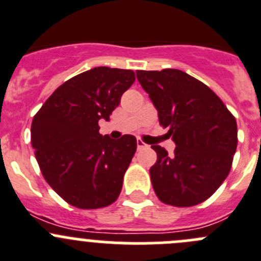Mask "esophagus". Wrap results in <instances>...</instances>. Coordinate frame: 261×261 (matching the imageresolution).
Returning a JSON list of instances; mask_svg holds the SVG:
<instances>
[{
    "label": "esophagus",
    "mask_w": 261,
    "mask_h": 261,
    "mask_svg": "<svg viewBox=\"0 0 261 261\" xmlns=\"http://www.w3.org/2000/svg\"><path fill=\"white\" fill-rule=\"evenodd\" d=\"M147 147V145H146L145 142H143L142 140H137V148L138 150H142V148Z\"/></svg>",
    "instance_id": "34e87169"
}]
</instances>
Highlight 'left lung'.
<instances>
[{"instance_id": "8db88e82", "label": "left lung", "mask_w": 261, "mask_h": 261, "mask_svg": "<svg viewBox=\"0 0 261 261\" xmlns=\"http://www.w3.org/2000/svg\"><path fill=\"white\" fill-rule=\"evenodd\" d=\"M137 79L169 128L173 153L151 146L158 160L150 175L159 200L186 207L203 202L227 178L237 148V123L202 82L178 69L137 70Z\"/></svg>"}]
</instances>
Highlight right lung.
<instances>
[{
    "label": "right lung",
    "instance_id": "right-lung-1",
    "mask_svg": "<svg viewBox=\"0 0 261 261\" xmlns=\"http://www.w3.org/2000/svg\"><path fill=\"white\" fill-rule=\"evenodd\" d=\"M133 70L98 66L73 76L47 98L32 121V146L52 190L79 209H100L118 198L137 150L135 136L98 133L132 86Z\"/></svg>",
    "mask_w": 261,
    "mask_h": 261
}]
</instances>
